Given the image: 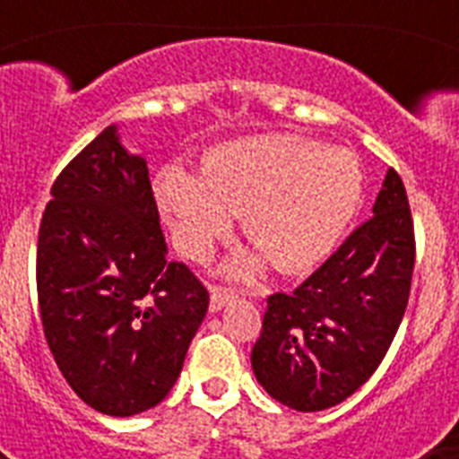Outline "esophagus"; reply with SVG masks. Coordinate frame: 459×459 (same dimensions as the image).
I'll return each mask as SVG.
<instances>
[{"instance_id":"1","label":"esophagus","mask_w":459,"mask_h":459,"mask_svg":"<svg viewBox=\"0 0 459 459\" xmlns=\"http://www.w3.org/2000/svg\"><path fill=\"white\" fill-rule=\"evenodd\" d=\"M234 299V291L221 285H211V310H221Z\"/></svg>"}]
</instances>
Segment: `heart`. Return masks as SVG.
I'll return each instance as SVG.
<instances>
[{
  "mask_svg": "<svg viewBox=\"0 0 459 459\" xmlns=\"http://www.w3.org/2000/svg\"><path fill=\"white\" fill-rule=\"evenodd\" d=\"M156 200L177 248L204 259L241 218L257 253H241L230 271L250 278L262 262L294 275L317 266L344 234L363 200L359 158L296 133L225 142L202 160V179L179 165L156 177Z\"/></svg>",
  "mask_w": 459,
  "mask_h": 459,
  "instance_id": "b5f03b06",
  "label": "heart"
}]
</instances>
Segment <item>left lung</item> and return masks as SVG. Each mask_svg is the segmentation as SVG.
<instances>
[{
  "label": "left lung",
  "mask_w": 459,
  "mask_h": 459,
  "mask_svg": "<svg viewBox=\"0 0 459 459\" xmlns=\"http://www.w3.org/2000/svg\"><path fill=\"white\" fill-rule=\"evenodd\" d=\"M372 213L303 285L266 299L250 360L264 391L296 411H322L359 391L404 317L416 238L393 168Z\"/></svg>",
  "instance_id": "1"
}]
</instances>
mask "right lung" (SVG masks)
Instances as JSON below:
<instances>
[{"instance_id": "right-lung-1", "label": "right lung", "mask_w": 459, "mask_h": 459, "mask_svg": "<svg viewBox=\"0 0 459 459\" xmlns=\"http://www.w3.org/2000/svg\"><path fill=\"white\" fill-rule=\"evenodd\" d=\"M36 248L43 333L68 386L108 416L163 403L181 375L209 291L169 262L144 158L115 126L50 188Z\"/></svg>"}]
</instances>
